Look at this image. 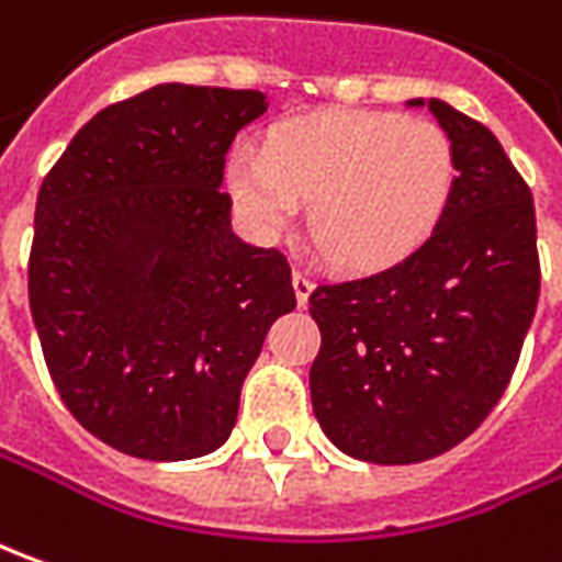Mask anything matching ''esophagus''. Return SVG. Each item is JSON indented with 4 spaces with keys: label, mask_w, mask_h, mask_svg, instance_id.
Listing matches in <instances>:
<instances>
[{
    "label": "esophagus",
    "mask_w": 562,
    "mask_h": 562,
    "mask_svg": "<svg viewBox=\"0 0 562 562\" xmlns=\"http://www.w3.org/2000/svg\"><path fill=\"white\" fill-rule=\"evenodd\" d=\"M292 289H295V301H299V307H304L307 299H311V292H314V282H311L307 273L295 270V273H292Z\"/></svg>",
    "instance_id": "1"
}]
</instances>
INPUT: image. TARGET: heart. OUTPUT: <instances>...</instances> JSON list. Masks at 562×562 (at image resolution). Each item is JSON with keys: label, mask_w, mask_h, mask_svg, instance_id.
Returning a JSON list of instances; mask_svg holds the SVG:
<instances>
[{"label": "heart", "mask_w": 562, "mask_h": 562, "mask_svg": "<svg viewBox=\"0 0 562 562\" xmlns=\"http://www.w3.org/2000/svg\"><path fill=\"white\" fill-rule=\"evenodd\" d=\"M457 183L451 136L392 111H323L273 126L261 151L226 158V192L261 239L307 202L323 258L351 273L395 267L432 239Z\"/></svg>", "instance_id": "obj_1"}]
</instances>
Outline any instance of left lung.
Returning a JSON list of instances; mask_svg holds the SVG:
<instances>
[{
    "label": "left lung",
    "mask_w": 562,
    "mask_h": 562,
    "mask_svg": "<svg viewBox=\"0 0 562 562\" xmlns=\"http://www.w3.org/2000/svg\"><path fill=\"white\" fill-rule=\"evenodd\" d=\"M451 204L411 258L311 295L319 355L311 401L326 438L367 463H419L479 429L501 401L538 304L529 186L488 126L441 99Z\"/></svg>",
    "instance_id": "1"
}]
</instances>
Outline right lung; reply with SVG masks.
<instances>
[{
  "instance_id": "obj_1",
  "label": "right lung",
  "mask_w": 562,
  "mask_h": 562,
  "mask_svg": "<svg viewBox=\"0 0 562 562\" xmlns=\"http://www.w3.org/2000/svg\"><path fill=\"white\" fill-rule=\"evenodd\" d=\"M258 89L158 83L102 108L40 186L30 314L74 419L139 460L217 451L273 319L277 248L243 243L221 192Z\"/></svg>"
}]
</instances>
